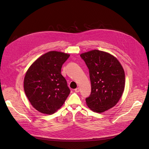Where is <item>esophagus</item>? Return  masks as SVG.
I'll list each match as a JSON object with an SVG mask.
<instances>
[{
  "label": "esophagus",
  "instance_id": "34e87169",
  "mask_svg": "<svg viewBox=\"0 0 149 149\" xmlns=\"http://www.w3.org/2000/svg\"><path fill=\"white\" fill-rule=\"evenodd\" d=\"M74 91H75L76 92H79V88L78 87V88H75V89H74Z\"/></svg>",
  "mask_w": 149,
  "mask_h": 149
}]
</instances>
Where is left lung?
Segmentation results:
<instances>
[{
  "label": "left lung",
  "mask_w": 149,
  "mask_h": 149,
  "mask_svg": "<svg viewBox=\"0 0 149 149\" xmlns=\"http://www.w3.org/2000/svg\"><path fill=\"white\" fill-rule=\"evenodd\" d=\"M89 70L91 94L86 104L92 111L102 113L117 104L123 93L125 77L118 59L109 53L92 50L80 55Z\"/></svg>",
  "instance_id": "left-lung-1"
}]
</instances>
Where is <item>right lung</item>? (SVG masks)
Here are the masks:
<instances>
[{
	"label": "right lung",
	"instance_id": "right-lung-1",
	"mask_svg": "<svg viewBox=\"0 0 149 149\" xmlns=\"http://www.w3.org/2000/svg\"><path fill=\"white\" fill-rule=\"evenodd\" d=\"M67 53L52 51L39 57L27 70L24 89L33 108L41 113L52 114L60 109L70 93L61 74Z\"/></svg>",
	"mask_w": 149,
	"mask_h": 149
}]
</instances>
